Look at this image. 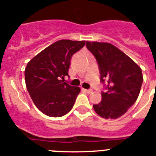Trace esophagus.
<instances>
[{
    "label": "esophagus",
    "mask_w": 156,
    "mask_h": 156,
    "mask_svg": "<svg viewBox=\"0 0 156 156\" xmlns=\"http://www.w3.org/2000/svg\"><path fill=\"white\" fill-rule=\"evenodd\" d=\"M83 91L85 92H87V94H91V93L93 92V90H91V89H89V90H87V89H83Z\"/></svg>",
    "instance_id": "34e87169"
}]
</instances>
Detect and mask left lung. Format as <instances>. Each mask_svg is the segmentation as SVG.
<instances>
[{
	"mask_svg": "<svg viewBox=\"0 0 156 156\" xmlns=\"http://www.w3.org/2000/svg\"><path fill=\"white\" fill-rule=\"evenodd\" d=\"M86 46L96 58L101 81L107 83V91L102 92V100L93 108L102 118L116 119L137 99L144 80L141 69L112 44L87 42Z\"/></svg>",
	"mask_w": 156,
	"mask_h": 156,
	"instance_id": "obj_1",
	"label": "left lung"
}]
</instances>
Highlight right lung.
I'll return each instance as SVG.
<instances>
[{
  "instance_id": "obj_1",
  "label": "right lung",
  "mask_w": 156,
  "mask_h": 156,
  "mask_svg": "<svg viewBox=\"0 0 156 156\" xmlns=\"http://www.w3.org/2000/svg\"><path fill=\"white\" fill-rule=\"evenodd\" d=\"M85 41L62 39L44 49L30 60L25 68V83L37 108L49 117H62L72 110L79 87L64 82L69 76L70 61Z\"/></svg>"
}]
</instances>
